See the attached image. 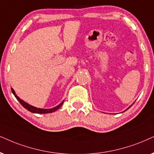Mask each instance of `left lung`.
<instances>
[{"instance_id": "left-lung-1", "label": "left lung", "mask_w": 154, "mask_h": 154, "mask_svg": "<svg viewBox=\"0 0 154 154\" xmlns=\"http://www.w3.org/2000/svg\"><path fill=\"white\" fill-rule=\"evenodd\" d=\"M128 109H129V108H128Z\"/></svg>"}]
</instances>
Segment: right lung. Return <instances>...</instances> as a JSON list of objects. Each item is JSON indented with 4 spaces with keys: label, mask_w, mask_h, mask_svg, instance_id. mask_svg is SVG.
I'll list each match as a JSON object with an SVG mask.
<instances>
[{
    "label": "right lung",
    "mask_w": 154,
    "mask_h": 154,
    "mask_svg": "<svg viewBox=\"0 0 154 154\" xmlns=\"http://www.w3.org/2000/svg\"><path fill=\"white\" fill-rule=\"evenodd\" d=\"M11 91H12L13 94H14L15 98L17 99V101H19V102L20 103L21 105H22L23 107L25 108L27 110H28L29 112H30L32 113H36V114H48V113L54 112H55V111H57L58 109L60 107V106H62V105L63 104V102H64V101H63V102L60 103L59 105H57V106H56L55 107L52 108V109L37 108V107H35V106H32V105H30L29 104H28V103H26L23 100H21L20 98H19V97L16 95V94H15L14 89H13V88H11Z\"/></svg>",
    "instance_id": "obj_1"
}]
</instances>
